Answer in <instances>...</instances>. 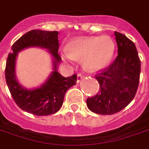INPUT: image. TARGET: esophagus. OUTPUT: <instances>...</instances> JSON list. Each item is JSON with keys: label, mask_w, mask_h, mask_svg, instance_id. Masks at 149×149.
<instances>
[{"label": "esophagus", "mask_w": 149, "mask_h": 149, "mask_svg": "<svg viewBox=\"0 0 149 149\" xmlns=\"http://www.w3.org/2000/svg\"><path fill=\"white\" fill-rule=\"evenodd\" d=\"M83 77H84L83 73H82V72H79V73L77 74V81L79 83L80 80L83 79Z\"/></svg>", "instance_id": "esophagus-1"}]
</instances>
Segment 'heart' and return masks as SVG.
Listing matches in <instances>:
<instances>
[{
  "mask_svg": "<svg viewBox=\"0 0 149 149\" xmlns=\"http://www.w3.org/2000/svg\"><path fill=\"white\" fill-rule=\"evenodd\" d=\"M114 43L108 36L80 38L67 46V54L72 59H84L85 68L98 70L109 63L114 54Z\"/></svg>",
  "mask_w": 149,
  "mask_h": 149,
  "instance_id": "obj_1",
  "label": "heart"
}]
</instances>
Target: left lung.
I'll return each instance as SVG.
<instances>
[{
    "label": "left lung",
    "instance_id": "obj_1",
    "mask_svg": "<svg viewBox=\"0 0 149 149\" xmlns=\"http://www.w3.org/2000/svg\"><path fill=\"white\" fill-rule=\"evenodd\" d=\"M118 54L112 63L95 77L100 91L87 99V106L95 114H113L133 100L139 85L141 61L136 46L125 35L114 31Z\"/></svg>",
    "mask_w": 149,
    "mask_h": 149
}]
</instances>
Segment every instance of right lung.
<instances>
[{
	"label": "right lung",
	"instance_id": "right-lung-1",
	"mask_svg": "<svg viewBox=\"0 0 149 149\" xmlns=\"http://www.w3.org/2000/svg\"><path fill=\"white\" fill-rule=\"evenodd\" d=\"M58 32L32 30L21 36L12 47L13 53L8 56L5 66V80L11 95L19 107L37 116L55 114L62 106L67 90L76 84L77 76L64 77L57 70L60 63L58 54ZM30 46H39L49 49L54 57V71L46 83L39 89H25L17 82L15 65L17 53Z\"/></svg>",
	"mask_w": 149,
	"mask_h": 149
}]
</instances>
